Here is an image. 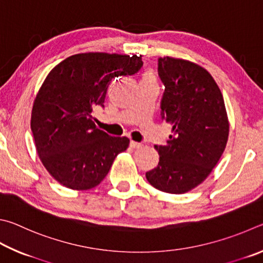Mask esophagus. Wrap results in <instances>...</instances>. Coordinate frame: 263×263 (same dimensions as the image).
<instances>
[{"label": "esophagus", "instance_id": "1", "mask_svg": "<svg viewBox=\"0 0 263 263\" xmlns=\"http://www.w3.org/2000/svg\"><path fill=\"white\" fill-rule=\"evenodd\" d=\"M129 145H130V148H133V149H137V148H140V146H142L141 143H137V142H135V141H130Z\"/></svg>", "mask_w": 263, "mask_h": 263}]
</instances>
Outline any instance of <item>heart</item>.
Instances as JSON below:
<instances>
[{
	"mask_svg": "<svg viewBox=\"0 0 263 263\" xmlns=\"http://www.w3.org/2000/svg\"><path fill=\"white\" fill-rule=\"evenodd\" d=\"M142 81H155V78L153 76V73L148 72V73H145L144 77H143V80H142Z\"/></svg>",
	"mask_w": 263,
	"mask_h": 263,
	"instance_id": "heart-1",
	"label": "heart"
}]
</instances>
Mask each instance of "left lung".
Masks as SVG:
<instances>
[{"mask_svg": "<svg viewBox=\"0 0 263 263\" xmlns=\"http://www.w3.org/2000/svg\"><path fill=\"white\" fill-rule=\"evenodd\" d=\"M158 76L165 86L160 115L173 134L165 145H155L159 163L145 177L159 191L182 194L203 182L223 155L227 109L213 76L195 63L160 58Z\"/></svg>", "mask_w": 263, "mask_h": 263, "instance_id": "obj_1", "label": "left lung"}]
</instances>
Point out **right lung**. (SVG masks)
Returning <instances> with one entry per match:
<instances>
[{
	"label": "right lung",
	"mask_w": 263,
	"mask_h": 263,
	"mask_svg": "<svg viewBox=\"0 0 263 263\" xmlns=\"http://www.w3.org/2000/svg\"><path fill=\"white\" fill-rule=\"evenodd\" d=\"M142 57L83 53L63 60L36 95L31 130L36 153L55 180L71 190H91L104 180L129 145L96 127L92 112L104 107L110 82L135 75Z\"/></svg>",
	"instance_id": "add662e5"
}]
</instances>
